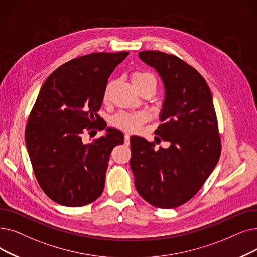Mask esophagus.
I'll return each mask as SVG.
<instances>
[{"mask_svg": "<svg viewBox=\"0 0 257 257\" xmlns=\"http://www.w3.org/2000/svg\"><path fill=\"white\" fill-rule=\"evenodd\" d=\"M129 144H130V136L125 135V145H129Z\"/></svg>", "mask_w": 257, "mask_h": 257, "instance_id": "34e87169", "label": "esophagus"}]
</instances>
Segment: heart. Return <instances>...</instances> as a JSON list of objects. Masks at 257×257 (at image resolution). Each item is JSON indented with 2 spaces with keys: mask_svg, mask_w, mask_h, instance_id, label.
I'll return each mask as SVG.
<instances>
[{
  "mask_svg": "<svg viewBox=\"0 0 257 257\" xmlns=\"http://www.w3.org/2000/svg\"><path fill=\"white\" fill-rule=\"evenodd\" d=\"M152 79L155 81L154 76L148 72H133L131 75V81L133 85H137L143 81ZM112 82H109L104 90V99L108 98L111 88H112ZM150 119V114L146 111H138V112H119L111 119V124L114 127L124 130L127 132H137L141 127Z\"/></svg>",
  "mask_w": 257,
  "mask_h": 257,
  "instance_id": "heart-1",
  "label": "heart"
}]
</instances>
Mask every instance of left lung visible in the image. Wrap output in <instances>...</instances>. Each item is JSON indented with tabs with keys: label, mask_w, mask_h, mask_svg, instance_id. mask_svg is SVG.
Here are the masks:
<instances>
[{
	"label": "left lung",
	"mask_w": 257,
	"mask_h": 257,
	"mask_svg": "<svg viewBox=\"0 0 257 257\" xmlns=\"http://www.w3.org/2000/svg\"><path fill=\"white\" fill-rule=\"evenodd\" d=\"M161 75L166 97L161 124L154 131L168 148L130 138V167L139 194L161 209L182 206L203 187L221 151L217 117L207 82L192 66L156 50L139 53Z\"/></svg>",
	"instance_id": "obj_1"
}]
</instances>
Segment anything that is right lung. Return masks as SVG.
Instances as JSON below:
<instances>
[{
	"mask_svg": "<svg viewBox=\"0 0 257 257\" xmlns=\"http://www.w3.org/2000/svg\"><path fill=\"white\" fill-rule=\"evenodd\" d=\"M129 52H94L55 69L43 84L28 116L25 141L32 170L45 194L66 207H82L101 196L111 151L122 132L107 128L91 144L86 131L104 129L97 114L108 77Z\"/></svg>",
	"mask_w": 257,
	"mask_h": 257,
	"instance_id": "1",
	"label": "right lung"
}]
</instances>
